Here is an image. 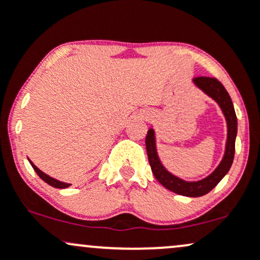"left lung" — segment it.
Segmentation results:
<instances>
[{
	"mask_svg": "<svg viewBox=\"0 0 260 260\" xmlns=\"http://www.w3.org/2000/svg\"><path fill=\"white\" fill-rule=\"evenodd\" d=\"M193 82L205 94L213 98L219 104L223 115H225L226 122H228V142H226L225 155H223V159L215 171L209 175L208 177H205L204 180L197 182L183 181L170 174L168 170L164 168L162 164L160 162L156 153V147H155L154 129L148 131L147 137H145V145H147L148 160L149 164H150L151 171H153L155 178L164 187L181 196L202 197L210 192L222 180L223 176L228 174L230 168H231L235 156L236 136H237V117H236L231 98H230L229 92L226 91L225 86L219 80L216 78H211V77H196Z\"/></svg>",
	"mask_w": 260,
	"mask_h": 260,
	"instance_id": "1",
	"label": "left lung"
}]
</instances>
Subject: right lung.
I'll use <instances>...</instances> for the list:
<instances>
[{
	"mask_svg": "<svg viewBox=\"0 0 260 260\" xmlns=\"http://www.w3.org/2000/svg\"><path fill=\"white\" fill-rule=\"evenodd\" d=\"M29 162L31 164L32 169L35 170V172H37L39 177H40L43 181L46 182L47 184H50V186H52V187H55V188H67V187L71 186V183H64V182H59L57 180H55V178H52V177H50V176H47L46 174H44V172L40 171V170H39L37 166H35L34 164L31 162L30 160H29Z\"/></svg>",
	"mask_w": 260,
	"mask_h": 260,
	"instance_id": "right-lung-1",
	"label": "right lung"
}]
</instances>
